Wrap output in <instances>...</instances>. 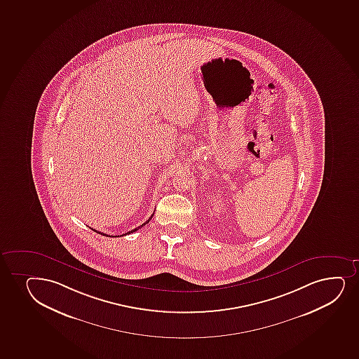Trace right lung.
I'll return each mask as SVG.
<instances>
[{
  "label": "right lung",
  "instance_id": "right-lung-1",
  "mask_svg": "<svg viewBox=\"0 0 359 359\" xmlns=\"http://www.w3.org/2000/svg\"><path fill=\"white\" fill-rule=\"evenodd\" d=\"M153 215H154V213H153ZM153 215H151V218H149V220H147V222H146V223L142 224V225H141V226L136 227V229H134V230L129 231V232H127V233H124V235H129V233H132V232H135V231L139 230V229H140V227L144 226V225H146V224L149 223V220H151V219H152ZM92 230H93V229H92ZM95 232H98V233H100V235L107 236V235H105V233H103V232H99V231H95Z\"/></svg>",
  "mask_w": 359,
  "mask_h": 359
}]
</instances>
